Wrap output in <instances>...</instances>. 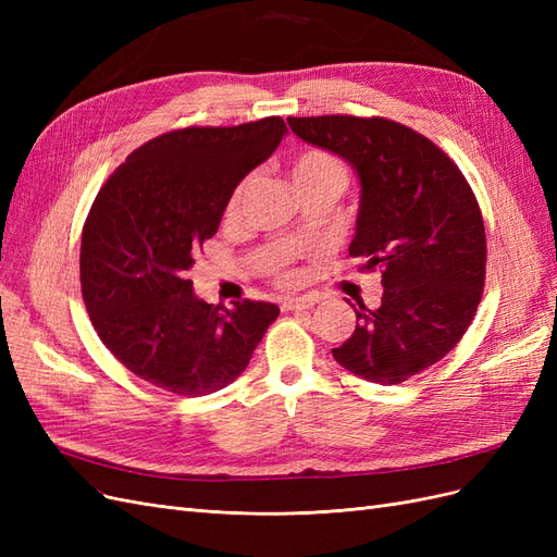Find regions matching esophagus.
Segmentation results:
<instances>
[{"instance_id": "esophagus-1", "label": "esophagus", "mask_w": 557, "mask_h": 557, "mask_svg": "<svg viewBox=\"0 0 557 557\" xmlns=\"http://www.w3.org/2000/svg\"><path fill=\"white\" fill-rule=\"evenodd\" d=\"M318 305V297L315 295H301V297H288L283 299L281 309L283 311H301V309H311Z\"/></svg>"}]
</instances>
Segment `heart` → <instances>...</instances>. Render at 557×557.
I'll use <instances>...</instances> for the list:
<instances>
[{
	"instance_id": "1",
	"label": "heart",
	"mask_w": 557,
	"mask_h": 557,
	"mask_svg": "<svg viewBox=\"0 0 557 557\" xmlns=\"http://www.w3.org/2000/svg\"><path fill=\"white\" fill-rule=\"evenodd\" d=\"M290 174H293V181L299 188V193L315 188V185H327V183L344 185L346 183V166L342 164L339 158L332 156L330 150H325V148H305V150H301V153L293 160ZM250 185H252V176L244 178L237 185V188H234V193L227 201V215L230 218L239 213L244 199L250 190ZM278 276L283 281L290 278V274L285 272V269H278Z\"/></svg>"
}]
</instances>
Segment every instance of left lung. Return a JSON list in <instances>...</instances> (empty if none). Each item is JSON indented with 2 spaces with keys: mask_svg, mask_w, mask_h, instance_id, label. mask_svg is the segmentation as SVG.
<instances>
[{
  "mask_svg": "<svg viewBox=\"0 0 557 557\" xmlns=\"http://www.w3.org/2000/svg\"><path fill=\"white\" fill-rule=\"evenodd\" d=\"M307 144L356 166L360 211L350 258L381 272L376 311L358 301L356 332L334 360L395 385L440 362L474 320L485 283V227L460 166L423 134L391 117H288Z\"/></svg>",
  "mask_w": 557,
  "mask_h": 557,
  "instance_id": "1",
  "label": "left lung"
}]
</instances>
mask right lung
Returning <instances> with one entry per match:
<instances>
[{
    "instance_id": "add662e5",
    "label": "right lung",
    "mask_w": 557,
    "mask_h": 557,
    "mask_svg": "<svg viewBox=\"0 0 557 557\" xmlns=\"http://www.w3.org/2000/svg\"><path fill=\"white\" fill-rule=\"evenodd\" d=\"M285 132L278 115L164 132L129 153L97 193L81 237V293L99 339L132 374L197 397L248 367L278 307L207 305L185 272L221 225L234 188Z\"/></svg>"
}]
</instances>
